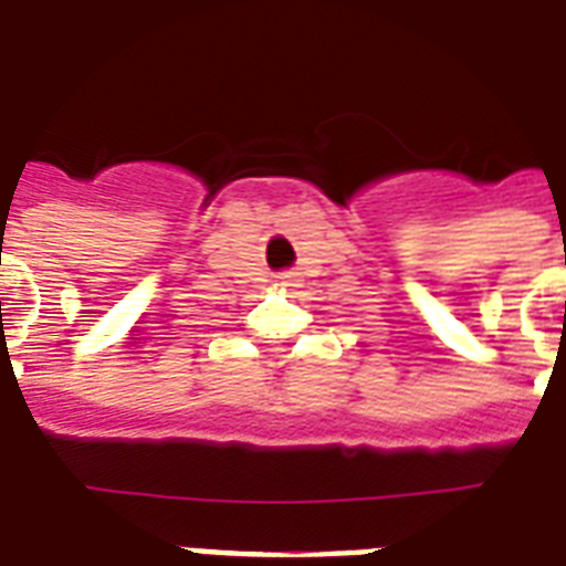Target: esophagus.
Wrapping results in <instances>:
<instances>
[{"label":"esophagus","mask_w":566,"mask_h":566,"mask_svg":"<svg viewBox=\"0 0 566 566\" xmlns=\"http://www.w3.org/2000/svg\"><path fill=\"white\" fill-rule=\"evenodd\" d=\"M280 286H294V274L292 272L280 274Z\"/></svg>","instance_id":"esophagus-1"}]
</instances>
